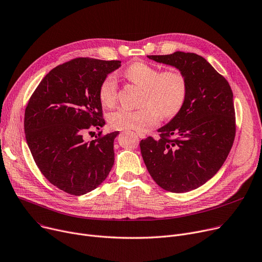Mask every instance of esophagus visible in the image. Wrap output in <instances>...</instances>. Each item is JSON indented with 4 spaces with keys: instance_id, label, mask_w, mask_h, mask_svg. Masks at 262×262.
Wrapping results in <instances>:
<instances>
[{
    "instance_id": "34e87169",
    "label": "esophagus",
    "mask_w": 262,
    "mask_h": 262,
    "mask_svg": "<svg viewBox=\"0 0 262 262\" xmlns=\"http://www.w3.org/2000/svg\"><path fill=\"white\" fill-rule=\"evenodd\" d=\"M136 134H137V136H138L139 138H145V137H146V134H145L144 132H140V131H137V132H136Z\"/></svg>"
}]
</instances>
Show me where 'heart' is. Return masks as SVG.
Listing matches in <instances>:
<instances>
[{"label": "heart", "mask_w": 262, "mask_h": 262, "mask_svg": "<svg viewBox=\"0 0 262 262\" xmlns=\"http://www.w3.org/2000/svg\"><path fill=\"white\" fill-rule=\"evenodd\" d=\"M127 78L144 89L142 108L137 110L117 109L107 116L111 128L116 130H144L155 126L159 116L170 118L182 109L188 93L185 75L177 70H162L144 62L130 65L126 72ZM117 96V78L108 74L98 89V97L104 107L115 104Z\"/></svg>", "instance_id": "obj_1"}]
</instances>
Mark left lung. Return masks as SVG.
<instances>
[{
	"label": "left lung",
	"instance_id": "1",
	"mask_svg": "<svg viewBox=\"0 0 262 262\" xmlns=\"http://www.w3.org/2000/svg\"><path fill=\"white\" fill-rule=\"evenodd\" d=\"M148 57L182 72L188 93L182 109L158 129L159 138L142 139L140 152L160 188L189 192L211 179L231 151L236 133L233 92L228 80L196 53Z\"/></svg>",
	"mask_w": 262,
	"mask_h": 262
}]
</instances>
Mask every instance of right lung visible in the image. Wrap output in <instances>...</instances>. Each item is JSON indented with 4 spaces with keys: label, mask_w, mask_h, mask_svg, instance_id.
I'll list each match as a JSON object with an SVG mask.
<instances>
[{
    "label": "right lung",
    "mask_w": 262,
    "mask_h": 262,
    "mask_svg": "<svg viewBox=\"0 0 262 262\" xmlns=\"http://www.w3.org/2000/svg\"><path fill=\"white\" fill-rule=\"evenodd\" d=\"M120 61L77 57L53 68L32 93L24 129L34 162L53 186L84 195L107 178L118 132L85 142L84 134L105 125L98 89Z\"/></svg>",
    "instance_id": "obj_1"
}]
</instances>
